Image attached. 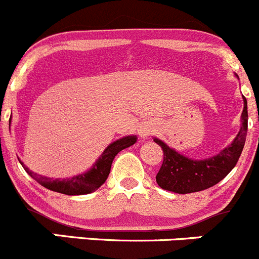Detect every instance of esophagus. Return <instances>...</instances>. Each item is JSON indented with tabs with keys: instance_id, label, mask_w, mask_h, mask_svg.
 I'll list each match as a JSON object with an SVG mask.
<instances>
[{
	"instance_id": "esophagus-1",
	"label": "esophagus",
	"mask_w": 259,
	"mask_h": 259,
	"mask_svg": "<svg viewBox=\"0 0 259 259\" xmlns=\"http://www.w3.org/2000/svg\"><path fill=\"white\" fill-rule=\"evenodd\" d=\"M150 134H153V127L149 125H143L139 129V137L143 139H147Z\"/></svg>"
}]
</instances>
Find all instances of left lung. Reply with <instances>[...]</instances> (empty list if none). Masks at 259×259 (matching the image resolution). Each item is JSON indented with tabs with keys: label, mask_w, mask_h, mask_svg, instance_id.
<instances>
[{
	"label": "left lung",
	"mask_w": 259,
	"mask_h": 259,
	"mask_svg": "<svg viewBox=\"0 0 259 259\" xmlns=\"http://www.w3.org/2000/svg\"><path fill=\"white\" fill-rule=\"evenodd\" d=\"M242 116H240L239 133L227 148L219 154L206 159H192L181 154L173 148H169L158 138H153L155 143L163 149V163L157 173L158 186L163 190L172 192L191 193L199 192L212 187L223 180L235 167L244 148L245 137L248 132V110L247 100L243 96Z\"/></svg>",
	"instance_id": "obj_1"
}]
</instances>
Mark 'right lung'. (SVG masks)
<instances>
[{
  "label": "right lung",
  "mask_w": 259,
  "mask_h": 259,
  "mask_svg": "<svg viewBox=\"0 0 259 259\" xmlns=\"http://www.w3.org/2000/svg\"><path fill=\"white\" fill-rule=\"evenodd\" d=\"M137 135H127V137L115 140L111 144H109V147L102 152V154L97 158L96 162L94 163V165L89 170L73 176V177L63 178V180L37 175V173L30 170L20 158L19 160L22 167H24V169L37 183L44 186L48 190L54 191V192L64 193V195H71V196H74V195H87V193L94 192V191H96L97 188L104 185L105 181L109 177L112 160L116 157L117 153L121 152L125 148L132 147L133 144L137 143Z\"/></svg>",
  "instance_id": "obj_1"
}]
</instances>
